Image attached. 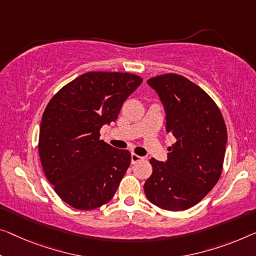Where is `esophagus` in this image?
Returning <instances> with one entry per match:
<instances>
[{
	"label": "esophagus",
	"instance_id": "34e87169",
	"mask_svg": "<svg viewBox=\"0 0 256 256\" xmlns=\"http://www.w3.org/2000/svg\"><path fill=\"white\" fill-rule=\"evenodd\" d=\"M142 160H144L142 156H140L138 154H134V152H132V154H131V162H132V164H134V163L139 162V161H142Z\"/></svg>",
	"mask_w": 256,
	"mask_h": 256
}]
</instances>
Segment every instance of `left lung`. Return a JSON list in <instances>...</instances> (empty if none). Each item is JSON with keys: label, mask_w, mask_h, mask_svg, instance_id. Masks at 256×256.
Instances as JSON below:
<instances>
[{"label": "left lung", "mask_w": 256, "mask_h": 256, "mask_svg": "<svg viewBox=\"0 0 256 256\" xmlns=\"http://www.w3.org/2000/svg\"><path fill=\"white\" fill-rule=\"evenodd\" d=\"M164 106L166 131L176 144L166 162L150 158L152 172L144 185L147 199L169 212L186 210L218 182L228 140L226 125L215 101L184 76L166 74L148 80Z\"/></svg>", "instance_id": "8db88e82"}]
</instances>
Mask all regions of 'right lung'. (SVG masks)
Returning a JSON list of instances; mask_svg holds the SVG:
<instances>
[{
	"label": "right lung",
	"mask_w": 256,
	"mask_h": 256,
	"mask_svg": "<svg viewBox=\"0 0 256 256\" xmlns=\"http://www.w3.org/2000/svg\"><path fill=\"white\" fill-rule=\"evenodd\" d=\"M142 78L128 72H87L63 86L46 106L39 133L44 176L60 199L79 210L112 199L131 152L100 139Z\"/></svg>",
	"instance_id": "obj_1"
}]
</instances>
